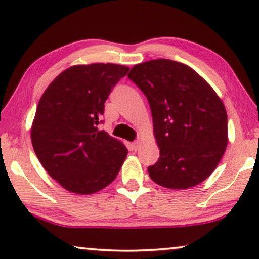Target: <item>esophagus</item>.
Returning a JSON list of instances; mask_svg holds the SVG:
<instances>
[{"label":"esophagus","mask_w":259,"mask_h":259,"mask_svg":"<svg viewBox=\"0 0 259 259\" xmlns=\"http://www.w3.org/2000/svg\"><path fill=\"white\" fill-rule=\"evenodd\" d=\"M139 145H140V142L139 140H136V142L131 143V147H133V150L136 152L139 148Z\"/></svg>","instance_id":"1"}]
</instances>
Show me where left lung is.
I'll return each instance as SVG.
<instances>
[{
	"mask_svg": "<svg viewBox=\"0 0 259 259\" xmlns=\"http://www.w3.org/2000/svg\"><path fill=\"white\" fill-rule=\"evenodd\" d=\"M128 77L146 96L160 157L148 166L159 185L185 190L216 169L227 142V114L213 89L194 69L154 59L135 65Z\"/></svg>",
	"mask_w": 259,
	"mask_h": 259,
	"instance_id": "obj_1",
	"label": "left lung"
}]
</instances>
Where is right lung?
<instances>
[{
	"label": "right lung",
	"instance_id": "1",
	"mask_svg": "<svg viewBox=\"0 0 259 259\" xmlns=\"http://www.w3.org/2000/svg\"><path fill=\"white\" fill-rule=\"evenodd\" d=\"M128 71L111 63L76 65L60 73L42 95L30 138L43 168L65 190L93 194L119 174L128 150L98 125L105 102Z\"/></svg>",
	"mask_w": 259,
	"mask_h": 259
}]
</instances>
